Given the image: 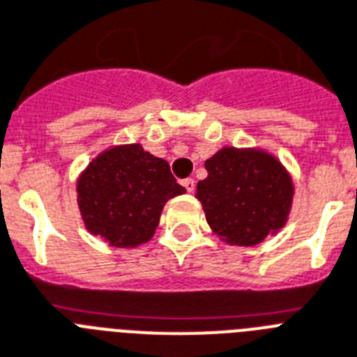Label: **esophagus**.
Masks as SVG:
<instances>
[{
    "label": "esophagus",
    "mask_w": 357,
    "mask_h": 357,
    "mask_svg": "<svg viewBox=\"0 0 357 357\" xmlns=\"http://www.w3.org/2000/svg\"><path fill=\"white\" fill-rule=\"evenodd\" d=\"M182 186L186 188L188 193H193V190H195V181H193V178H184V181H182Z\"/></svg>",
    "instance_id": "1"
}]
</instances>
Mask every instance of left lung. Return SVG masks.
Masks as SVG:
<instances>
[{"label": "left lung", "instance_id": "8db88e82", "mask_svg": "<svg viewBox=\"0 0 357 357\" xmlns=\"http://www.w3.org/2000/svg\"><path fill=\"white\" fill-rule=\"evenodd\" d=\"M197 184L206 221L228 245L255 247L276 236L293 204V178L275 155L258 147H223L204 162Z\"/></svg>", "mask_w": 357, "mask_h": 357}]
</instances>
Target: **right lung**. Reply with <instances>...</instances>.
<instances>
[{"mask_svg":"<svg viewBox=\"0 0 357 357\" xmlns=\"http://www.w3.org/2000/svg\"><path fill=\"white\" fill-rule=\"evenodd\" d=\"M186 193L169 164L139 144L114 145L99 153L77 178V204L90 234L112 247L147 243L169 199Z\"/></svg>","mask_w":357,"mask_h":357,"instance_id":"obj_1","label":"right lung"}]
</instances>
